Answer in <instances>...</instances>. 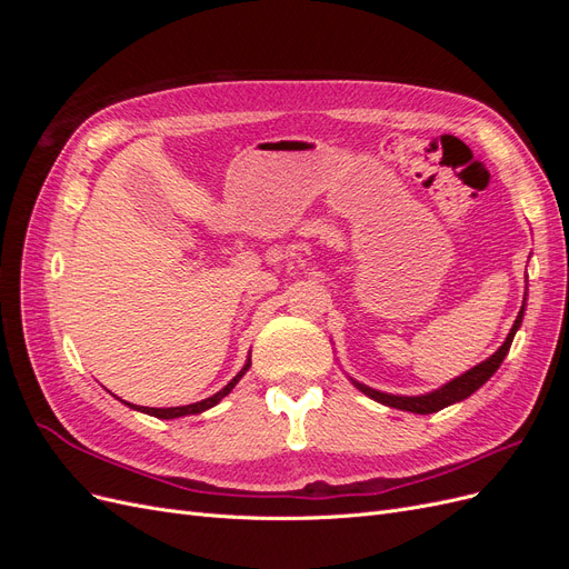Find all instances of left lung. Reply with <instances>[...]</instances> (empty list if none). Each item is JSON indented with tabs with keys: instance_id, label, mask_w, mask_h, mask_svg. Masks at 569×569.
<instances>
[{
	"instance_id": "1",
	"label": "left lung",
	"mask_w": 569,
	"mask_h": 569,
	"mask_svg": "<svg viewBox=\"0 0 569 569\" xmlns=\"http://www.w3.org/2000/svg\"><path fill=\"white\" fill-rule=\"evenodd\" d=\"M522 313H525V306L520 308V316H518V320H515L512 330H510L508 339L503 341L501 349H498L491 358H487L485 363L475 366L472 370H468L465 375L456 377L453 382L443 385L441 389H437V391H432V393H422V396H391V393L375 391V389H370V387H366V385H358V382H353V385H356L360 391H363V393H368L370 399H375L377 403H385V406L399 408V410L420 412V416H427V412H437V410H441V408H446V406H451V403H456V401L468 399L470 393H475V391H477L481 385H485V382L489 380V377L498 370V366L503 363L506 353L510 351L512 337H515V332H518V327H520V322H522Z\"/></svg>"
}]
</instances>
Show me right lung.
<instances>
[{
    "label": "right lung",
    "mask_w": 569,
    "mask_h": 569,
    "mask_svg": "<svg viewBox=\"0 0 569 569\" xmlns=\"http://www.w3.org/2000/svg\"><path fill=\"white\" fill-rule=\"evenodd\" d=\"M249 366H251V360H247V366L242 368V372L239 375H234V380L230 382V385H226V389H220L218 393H213L211 399H203V401H199V403H189V406H178V408H147V406H132V403H128L130 408H134V410H142V412H147V416H153V418H161V420H170V418H182V416H194V412H203L206 408H213L222 396H228L232 389H234V385L242 380V375L249 370Z\"/></svg>",
    "instance_id": "1"
}]
</instances>
